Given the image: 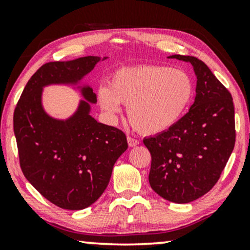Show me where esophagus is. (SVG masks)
<instances>
[{"mask_svg": "<svg viewBox=\"0 0 250 250\" xmlns=\"http://www.w3.org/2000/svg\"><path fill=\"white\" fill-rule=\"evenodd\" d=\"M127 143H128V146H131V148H133V146H136L139 145V141L136 139H134V138H131V136H128L127 138Z\"/></svg>", "mask_w": 250, "mask_h": 250, "instance_id": "1", "label": "esophagus"}]
</instances>
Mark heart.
<instances>
[{
	"label": "heart",
	"instance_id": "1",
	"mask_svg": "<svg viewBox=\"0 0 250 250\" xmlns=\"http://www.w3.org/2000/svg\"><path fill=\"white\" fill-rule=\"evenodd\" d=\"M193 94V81L187 71L157 64L121 68L112 74L109 87L97 92L99 104L108 115H118L121 104L128 105L132 126L146 135L174 127L186 115Z\"/></svg>",
	"mask_w": 250,
	"mask_h": 250
}]
</instances>
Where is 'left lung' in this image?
<instances>
[{
    "label": "left lung",
    "instance_id": "8db88e82",
    "mask_svg": "<svg viewBox=\"0 0 250 250\" xmlns=\"http://www.w3.org/2000/svg\"><path fill=\"white\" fill-rule=\"evenodd\" d=\"M167 58L193 67L196 98L174 127L146 138L143 143L151 153L152 190L172 203L187 204L215 186L233 151L234 107L230 92L206 63L190 56Z\"/></svg>",
    "mask_w": 250,
    "mask_h": 250
}]
</instances>
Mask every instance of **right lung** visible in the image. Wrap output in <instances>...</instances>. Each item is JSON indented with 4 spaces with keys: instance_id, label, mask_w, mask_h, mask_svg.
Here are the masks:
<instances>
[{
    "instance_id": "right-lung-1",
    "label": "right lung",
    "mask_w": 250,
    "mask_h": 250,
    "mask_svg": "<svg viewBox=\"0 0 250 250\" xmlns=\"http://www.w3.org/2000/svg\"><path fill=\"white\" fill-rule=\"evenodd\" d=\"M100 60L88 56L43 64L26 84L13 115L23 175L63 209L80 210L95 203L108 187L115 163L127 149L121 129L91 116L97 95L83 80ZM50 84L71 86L83 97L66 120L52 118L43 109L42 88Z\"/></svg>"
}]
</instances>
